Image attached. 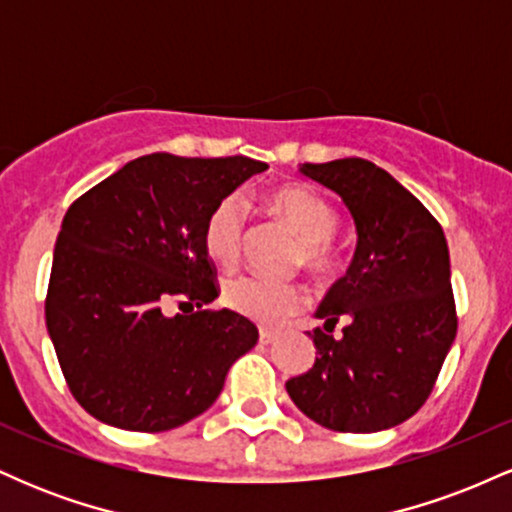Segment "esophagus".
<instances>
[{"mask_svg":"<svg viewBox=\"0 0 512 512\" xmlns=\"http://www.w3.org/2000/svg\"><path fill=\"white\" fill-rule=\"evenodd\" d=\"M276 339H279V334H276V332H272V330H260V344L269 346V344H274Z\"/></svg>","mask_w":512,"mask_h":512,"instance_id":"1","label":"esophagus"}]
</instances>
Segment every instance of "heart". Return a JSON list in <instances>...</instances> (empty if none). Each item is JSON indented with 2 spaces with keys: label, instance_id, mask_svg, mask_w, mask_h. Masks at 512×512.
Returning a JSON list of instances; mask_svg holds the SVG:
<instances>
[{
  "label": "heart",
  "instance_id": "1",
  "mask_svg": "<svg viewBox=\"0 0 512 512\" xmlns=\"http://www.w3.org/2000/svg\"><path fill=\"white\" fill-rule=\"evenodd\" d=\"M272 207L293 231L301 236L296 262L308 264L317 274L332 272L339 262L334 231L339 226L337 209L327 202L320 192L308 185L281 187L272 195ZM248 228V202L240 192L221 197L211 207L204 221V250L214 262L231 267L238 262ZM223 303L233 313L262 322V325H279L286 317L305 305V291L289 281L267 279L257 274L231 276L223 284Z\"/></svg>",
  "mask_w": 512,
  "mask_h": 512
}]
</instances>
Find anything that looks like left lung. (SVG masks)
I'll return each instance as SVG.
<instances>
[{"label": "left lung", "mask_w": 512, "mask_h": 512, "mask_svg": "<svg viewBox=\"0 0 512 512\" xmlns=\"http://www.w3.org/2000/svg\"><path fill=\"white\" fill-rule=\"evenodd\" d=\"M337 192L356 223L349 269L315 317V363L286 392L315 424L375 433L414 416L431 395L457 334L443 228L407 187L363 158L303 163ZM342 319L339 338L331 332Z\"/></svg>", "instance_id": "8db88e82"}]
</instances>
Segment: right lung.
Masks as SVG:
<instances>
[{"label":"right lung","instance_id":"add662e5","mask_svg":"<svg viewBox=\"0 0 512 512\" xmlns=\"http://www.w3.org/2000/svg\"><path fill=\"white\" fill-rule=\"evenodd\" d=\"M262 170L248 156L149 154L67 209L45 322L69 390L98 421L139 433L187 424L257 344L248 317L202 310L219 296L202 231L211 207Z\"/></svg>","mask_w":512,"mask_h":512}]
</instances>
